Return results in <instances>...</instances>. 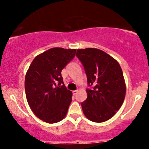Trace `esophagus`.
Listing matches in <instances>:
<instances>
[{
    "mask_svg": "<svg viewBox=\"0 0 149 149\" xmlns=\"http://www.w3.org/2000/svg\"><path fill=\"white\" fill-rule=\"evenodd\" d=\"M77 92H78V90H74V91H72V93H73V94H74V95H76L77 93Z\"/></svg>",
    "mask_w": 149,
    "mask_h": 149,
    "instance_id": "esophagus-1",
    "label": "esophagus"
}]
</instances>
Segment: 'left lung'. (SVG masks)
Wrapping results in <instances>:
<instances>
[{"instance_id": "8db88e82", "label": "left lung", "mask_w": 149, "mask_h": 149, "mask_svg": "<svg viewBox=\"0 0 149 149\" xmlns=\"http://www.w3.org/2000/svg\"><path fill=\"white\" fill-rule=\"evenodd\" d=\"M76 56L87 75V97L81 102L83 113L91 121L101 123L113 117L125 96L123 71L117 60L95 48L77 51Z\"/></svg>"}]
</instances>
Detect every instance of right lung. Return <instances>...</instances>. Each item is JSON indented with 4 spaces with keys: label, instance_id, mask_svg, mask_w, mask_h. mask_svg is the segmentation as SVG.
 Masks as SVG:
<instances>
[{
    "label": "right lung",
    "instance_id": "right-lung-1",
    "mask_svg": "<svg viewBox=\"0 0 149 149\" xmlns=\"http://www.w3.org/2000/svg\"><path fill=\"white\" fill-rule=\"evenodd\" d=\"M75 54L76 49H50L34 59L26 73L28 103L36 117L46 123L60 121L68 112L72 91L64 85L61 72Z\"/></svg>",
    "mask_w": 149,
    "mask_h": 149
}]
</instances>
